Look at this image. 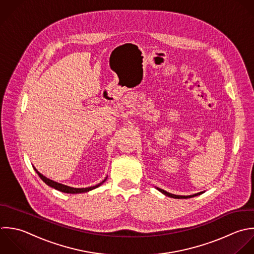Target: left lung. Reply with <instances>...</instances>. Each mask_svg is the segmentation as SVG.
<instances>
[{
  "instance_id": "left-lung-1",
  "label": "left lung",
  "mask_w": 254,
  "mask_h": 254,
  "mask_svg": "<svg viewBox=\"0 0 254 254\" xmlns=\"http://www.w3.org/2000/svg\"><path fill=\"white\" fill-rule=\"evenodd\" d=\"M157 190H159V191H160L161 193H163L164 195H166V196H168V197H170V198H174V199H188V198H193V197H196V196L201 195V194L204 193V192H200V193H197V194H194V195H190V196H179V195H174V194L168 193V192H166V191H164V190H162V189H159V188H157Z\"/></svg>"
}]
</instances>
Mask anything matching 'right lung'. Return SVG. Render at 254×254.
Returning a JSON list of instances; mask_svg holds the SVG:
<instances>
[{"label": "right lung", "mask_w": 254, "mask_h": 254, "mask_svg": "<svg viewBox=\"0 0 254 254\" xmlns=\"http://www.w3.org/2000/svg\"><path fill=\"white\" fill-rule=\"evenodd\" d=\"M33 168H34V167H33ZM34 170L36 171V173L38 174V176L40 177V179H41L46 185H48V186H50V187H52V188H54V189H56V190H58V191H60V192L68 193V194H79V193H86V192H89V191H91V190H93V189L98 188L99 186H101V185L106 181V179H107V178H106L104 181H102L101 183H99V184L96 185V186H92V187H88V188H73V187H69V186H66V185L57 183V182H55V181H53V180H50V179L46 178L45 176H43L41 173H39L35 168H34Z\"/></svg>", "instance_id": "add662e5"}]
</instances>
